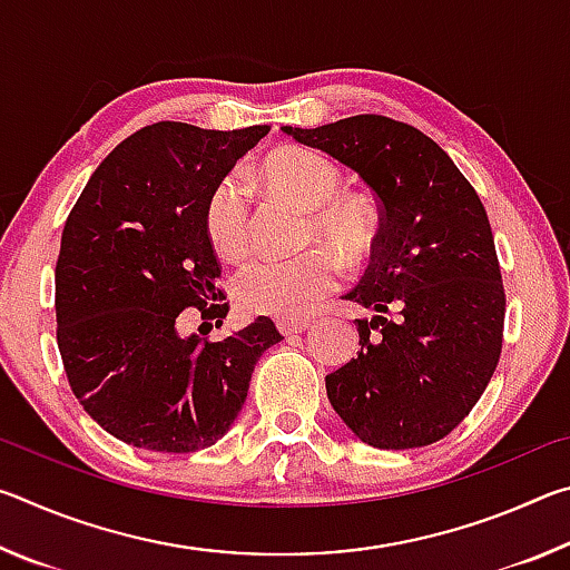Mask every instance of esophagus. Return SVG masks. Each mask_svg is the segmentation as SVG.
<instances>
[{"label":"esophagus","mask_w":570,"mask_h":570,"mask_svg":"<svg viewBox=\"0 0 570 570\" xmlns=\"http://www.w3.org/2000/svg\"><path fill=\"white\" fill-rule=\"evenodd\" d=\"M308 320H278L276 326L278 332H282L284 336H292V334H298V332H306L308 330Z\"/></svg>","instance_id":"obj_1"}]
</instances>
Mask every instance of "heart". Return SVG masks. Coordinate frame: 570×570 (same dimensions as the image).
Here are the masks:
<instances>
[{
	"label": "heart",
	"mask_w": 570,
	"mask_h": 570,
	"mask_svg": "<svg viewBox=\"0 0 570 570\" xmlns=\"http://www.w3.org/2000/svg\"><path fill=\"white\" fill-rule=\"evenodd\" d=\"M258 176L278 198L306 210L304 244L322 240L344 264L360 266L380 238V214L370 200L340 193L344 176L336 163L306 148H278L262 160ZM206 228L214 246L240 258L250 246V200L244 180L224 178L210 190ZM330 248H308L292 258H256L240 268L236 302L248 314L298 320L340 282L342 266Z\"/></svg>",
	"instance_id": "1"
}]
</instances>
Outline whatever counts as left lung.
Returning a JSON list of instances; mask_svg holds the SVG:
<instances>
[{
	"mask_svg": "<svg viewBox=\"0 0 570 570\" xmlns=\"http://www.w3.org/2000/svg\"><path fill=\"white\" fill-rule=\"evenodd\" d=\"M360 173L382 224L372 264L344 298L362 350L326 374L332 407L380 450L424 448L475 407L503 350L505 288L475 188L435 140L384 115L282 128Z\"/></svg>",
	"mask_w": 570,
	"mask_h": 570,
	"instance_id": "left-lung-1",
	"label": "left lung"
}]
</instances>
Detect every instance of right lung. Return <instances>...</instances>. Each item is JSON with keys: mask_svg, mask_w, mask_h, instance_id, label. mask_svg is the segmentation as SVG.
<instances>
[{"mask_svg": "<svg viewBox=\"0 0 570 570\" xmlns=\"http://www.w3.org/2000/svg\"><path fill=\"white\" fill-rule=\"evenodd\" d=\"M268 125L204 130L153 122L92 173L62 230L55 268L57 346L85 412L112 438L196 452L226 435L254 366L282 342L258 316L226 340L180 336L186 308L226 320L206 228L210 190Z\"/></svg>", "mask_w": 570, "mask_h": 570, "instance_id": "obj_1", "label": "right lung"}]
</instances>
